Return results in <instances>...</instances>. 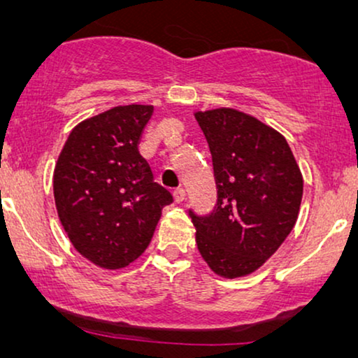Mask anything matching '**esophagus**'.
Returning <instances> with one entry per match:
<instances>
[{
  "instance_id": "34e87169",
  "label": "esophagus",
  "mask_w": 358,
  "mask_h": 358,
  "mask_svg": "<svg viewBox=\"0 0 358 358\" xmlns=\"http://www.w3.org/2000/svg\"><path fill=\"white\" fill-rule=\"evenodd\" d=\"M173 195H174V202L176 203H180V202H184V200H185V190L184 189H176Z\"/></svg>"
}]
</instances>
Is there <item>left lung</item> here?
<instances>
[{
    "label": "left lung",
    "mask_w": 358,
    "mask_h": 358,
    "mask_svg": "<svg viewBox=\"0 0 358 358\" xmlns=\"http://www.w3.org/2000/svg\"><path fill=\"white\" fill-rule=\"evenodd\" d=\"M212 153L218 199L207 217L190 212L203 261L220 277L257 271L295 227L303 176L285 136L241 110L195 112Z\"/></svg>",
    "instance_id": "8db88e82"
}]
</instances>
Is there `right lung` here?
<instances>
[{"instance_id":"1","label":"right lung","mask_w":358,"mask_h":358,"mask_svg":"<svg viewBox=\"0 0 358 358\" xmlns=\"http://www.w3.org/2000/svg\"><path fill=\"white\" fill-rule=\"evenodd\" d=\"M153 106H117L78 124L53 171L58 218L78 252L102 268L134 262L173 202L138 143Z\"/></svg>"}]
</instances>
